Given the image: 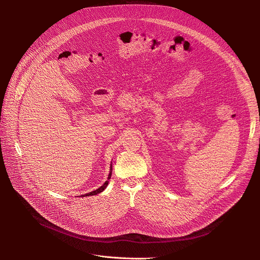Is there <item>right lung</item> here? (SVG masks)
Listing matches in <instances>:
<instances>
[{"mask_svg": "<svg viewBox=\"0 0 260 260\" xmlns=\"http://www.w3.org/2000/svg\"><path fill=\"white\" fill-rule=\"evenodd\" d=\"M112 170V169H111ZM111 173H112V171L110 172V174H109V177H108V179H110V177H111ZM107 185H108V181H106L102 186L99 188V189H96V190H94V191H91V192H88V193H86V194H83L82 197H89V196H95V194H98V193H100V192H102L106 187H107Z\"/></svg>", "mask_w": 260, "mask_h": 260, "instance_id": "1", "label": "right lung"}]
</instances>
